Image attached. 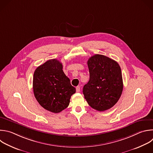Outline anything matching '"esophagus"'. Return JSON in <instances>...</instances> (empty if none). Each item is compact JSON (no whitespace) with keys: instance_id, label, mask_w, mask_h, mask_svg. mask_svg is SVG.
Returning a JSON list of instances; mask_svg holds the SVG:
<instances>
[{"instance_id":"obj_1","label":"esophagus","mask_w":153,"mask_h":153,"mask_svg":"<svg viewBox=\"0 0 153 153\" xmlns=\"http://www.w3.org/2000/svg\"><path fill=\"white\" fill-rule=\"evenodd\" d=\"M80 86H77V87H76V92H80Z\"/></svg>"}]
</instances>
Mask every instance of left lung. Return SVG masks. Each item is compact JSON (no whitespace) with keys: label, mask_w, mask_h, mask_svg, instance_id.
<instances>
[{"label":"left lung","mask_w":153,"mask_h":153,"mask_svg":"<svg viewBox=\"0 0 153 153\" xmlns=\"http://www.w3.org/2000/svg\"><path fill=\"white\" fill-rule=\"evenodd\" d=\"M89 80L83 88L88 105L98 111L112 108L119 100L123 89L121 68L115 61L101 55L88 59Z\"/></svg>","instance_id":"8db88e82"}]
</instances>
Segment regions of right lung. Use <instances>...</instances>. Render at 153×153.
Returning <instances> with one entry per match:
<instances>
[{
  "label": "right lung",
  "instance_id": "obj_1",
  "mask_svg": "<svg viewBox=\"0 0 153 153\" xmlns=\"http://www.w3.org/2000/svg\"><path fill=\"white\" fill-rule=\"evenodd\" d=\"M62 67L58 60L50 59L36 68L33 77L37 101L45 109L56 114L68 106L71 96L76 92Z\"/></svg>",
  "mask_w": 153,
  "mask_h": 153
}]
</instances>
